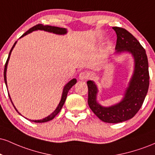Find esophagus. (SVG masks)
I'll list each match as a JSON object with an SVG mask.
<instances>
[{
  "mask_svg": "<svg viewBox=\"0 0 155 155\" xmlns=\"http://www.w3.org/2000/svg\"><path fill=\"white\" fill-rule=\"evenodd\" d=\"M79 79H81V80H86L88 79V75L85 71H82L79 74Z\"/></svg>",
  "mask_w": 155,
  "mask_h": 155,
  "instance_id": "34e87169",
  "label": "esophagus"
}]
</instances>
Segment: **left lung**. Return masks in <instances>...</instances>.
I'll return each instance as SVG.
<instances>
[{
    "instance_id": "1",
    "label": "left lung",
    "mask_w": 155,
    "mask_h": 155,
    "mask_svg": "<svg viewBox=\"0 0 155 155\" xmlns=\"http://www.w3.org/2000/svg\"><path fill=\"white\" fill-rule=\"evenodd\" d=\"M117 36V54L129 52L134 58V71L122 100L118 104L105 107L97 101L98 92L93 81H88V105L93 113L104 122L119 123L133 118L139 111L148 92L149 64L145 49L127 30L114 27Z\"/></svg>"
}]
</instances>
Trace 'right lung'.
<instances>
[{"label":"right lung","mask_w":155,"mask_h":155,"mask_svg":"<svg viewBox=\"0 0 155 155\" xmlns=\"http://www.w3.org/2000/svg\"><path fill=\"white\" fill-rule=\"evenodd\" d=\"M38 30H40V31H47V32H49V33H55V34H58V35H64V34H66L67 33V30L65 29V28H58V27H54V26H50V25H44L42 24H38V25H36L33 26V28H31V29L28 30V31L25 32V33L23 34L22 36L20 37V38H22V37L25 36V35H28V33H31V32L33 31H38ZM17 41H16L15 44H14L13 47H12V49H11L10 52H9V54H8V59H7L6 62V64H5V68H4V73H3V76H4V81H5V84H6V87H7V81H6V70H7V65H8V60H9V58H10V55H11V53H12V49H14V47H15L16 44H17ZM76 83V79H73L71 80L70 81H69L68 83H67L66 84H65V86L63 88V94H62V97H61V100H60L59 104H58V107H57L56 109L54 110V111L52 112V113L50 115H49V116L45 117V118L42 119V120H29L31 122H39V123H41V122H48V121H50L51 120H53V119L54 118V117L56 116L57 114H58V113L60 111V110H61L62 107L63 106V104L64 103H65V100H66V97H67V95H68V92L69 90H70L71 88L73 86H74V84ZM8 96H9V98H10V101L11 102H12V104H13V103H12V99H11V97L9 95V93H8ZM14 106V104H13ZM14 107L16 109V111H17L18 113L20 114V113L17 111V108H15V106H14Z\"/></svg>","instance_id":"obj_1"}]
</instances>
